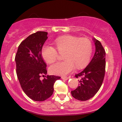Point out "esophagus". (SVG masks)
<instances>
[{
	"mask_svg": "<svg viewBox=\"0 0 122 122\" xmlns=\"http://www.w3.org/2000/svg\"><path fill=\"white\" fill-rule=\"evenodd\" d=\"M61 78H62V80H67L69 79L68 77H66V76H62V77H61Z\"/></svg>",
	"mask_w": 122,
	"mask_h": 122,
	"instance_id": "esophagus-1",
	"label": "esophagus"
}]
</instances>
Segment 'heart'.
<instances>
[{
  "mask_svg": "<svg viewBox=\"0 0 122 122\" xmlns=\"http://www.w3.org/2000/svg\"><path fill=\"white\" fill-rule=\"evenodd\" d=\"M56 50L59 53L63 54V61L51 65L49 71L52 74L65 76L75 70L86 66L89 62L92 54V44L87 38L67 35L55 40ZM50 45L45 44L42 48L43 59L47 63L54 62L58 57L57 51Z\"/></svg>",
  "mask_w": 122,
  "mask_h": 122,
  "instance_id": "1",
  "label": "heart"
}]
</instances>
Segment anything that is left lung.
Returning a JSON list of instances; mask_svg holds the SVG:
<instances>
[{"label": "left lung", "instance_id": "1", "mask_svg": "<svg viewBox=\"0 0 122 122\" xmlns=\"http://www.w3.org/2000/svg\"><path fill=\"white\" fill-rule=\"evenodd\" d=\"M93 41L96 48L94 56L83 71L75 75L76 78H80V84L76 90L71 92L72 96L78 100L86 101L93 97L99 90L104 80L105 50L100 42L94 38Z\"/></svg>", "mask_w": 122, "mask_h": 122}]
</instances>
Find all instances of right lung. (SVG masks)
Returning <instances> with one entry per match:
<instances>
[{
	"label": "right lung",
	"instance_id": "right-lung-1",
	"mask_svg": "<svg viewBox=\"0 0 122 122\" xmlns=\"http://www.w3.org/2000/svg\"><path fill=\"white\" fill-rule=\"evenodd\" d=\"M46 32L38 31L23 41L18 47L15 61L16 74L24 93L34 101L42 102L52 96L54 85L60 77L46 76V65L41 51L47 39ZM41 75L45 76L41 80Z\"/></svg>",
	"mask_w": 122,
	"mask_h": 122
}]
</instances>
